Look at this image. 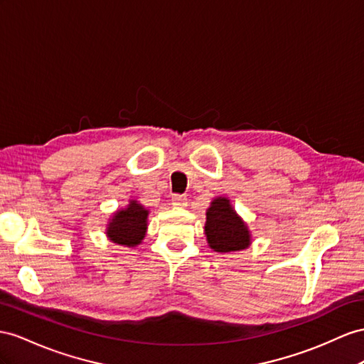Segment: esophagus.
I'll return each instance as SVG.
<instances>
[{
    "label": "esophagus",
    "mask_w": 364,
    "mask_h": 364,
    "mask_svg": "<svg viewBox=\"0 0 364 364\" xmlns=\"http://www.w3.org/2000/svg\"><path fill=\"white\" fill-rule=\"evenodd\" d=\"M172 204L175 208H186L188 206V198L183 197V195H173Z\"/></svg>",
    "instance_id": "34e87169"
}]
</instances>
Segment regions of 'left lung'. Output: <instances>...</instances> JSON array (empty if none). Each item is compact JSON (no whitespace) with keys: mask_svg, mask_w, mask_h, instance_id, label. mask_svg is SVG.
<instances>
[{"mask_svg":"<svg viewBox=\"0 0 364 364\" xmlns=\"http://www.w3.org/2000/svg\"><path fill=\"white\" fill-rule=\"evenodd\" d=\"M204 235L213 252H240L252 245V235L228 197H217L206 210Z\"/></svg>","mask_w":364,"mask_h":364,"instance_id":"left-lung-1","label":"left lung"}]
</instances>
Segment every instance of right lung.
I'll return each mask as SVG.
<instances>
[{
	"instance_id": "1",
	"label": "right lung",
	"mask_w": 364,
	"mask_h": 364,
	"mask_svg": "<svg viewBox=\"0 0 364 364\" xmlns=\"http://www.w3.org/2000/svg\"><path fill=\"white\" fill-rule=\"evenodd\" d=\"M149 209L138 200H129L126 208L112 213L106 225V237L118 246L136 247L143 243L147 232Z\"/></svg>"
}]
</instances>
